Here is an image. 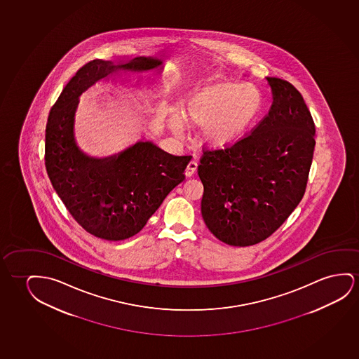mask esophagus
I'll return each mask as SVG.
<instances>
[{
    "mask_svg": "<svg viewBox=\"0 0 359 359\" xmlns=\"http://www.w3.org/2000/svg\"><path fill=\"white\" fill-rule=\"evenodd\" d=\"M198 162L196 160H192V161L189 162L187 165V168H186V176L191 177L194 175V172L197 171Z\"/></svg>",
    "mask_w": 359,
    "mask_h": 359,
    "instance_id": "esophagus-1",
    "label": "esophagus"
}]
</instances>
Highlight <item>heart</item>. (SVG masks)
<instances>
[{
	"label": "heart",
	"mask_w": 359,
	"mask_h": 359,
	"mask_svg": "<svg viewBox=\"0 0 359 359\" xmlns=\"http://www.w3.org/2000/svg\"><path fill=\"white\" fill-rule=\"evenodd\" d=\"M262 102V93L251 82L219 80L183 101L178 121L171 119L170 126L176 133L181 132L180 122L187 128L203 126V139L209 147H229L252 124Z\"/></svg>",
	"instance_id": "heart-1"
}]
</instances>
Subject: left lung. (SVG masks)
<instances>
[{
  "label": "left lung",
  "mask_w": 359,
  "mask_h": 359,
  "mask_svg": "<svg viewBox=\"0 0 359 359\" xmlns=\"http://www.w3.org/2000/svg\"><path fill=\"white\" fill-rule=\"evenodd\" d=\"M273 102L248 137L224 150L203 152L202 217L230 246H251L271 236L298 207L308 183L315 124L300 92L267 77Z\"/></svg>",
  "instance_id": "left-lung-1"
}]
</instances>
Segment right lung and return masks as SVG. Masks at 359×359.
Returning <instances> with one entry per match:
<instances>
[{
    "instance_id": "1",
    "label": "right lung",
    "mask_w": 359,
    "mask_h": 359,
    "mask_svg": "<svg viewBox=\"0 0 359 359\" xmlns=\"http://www.w3.org/2000/svg\"><path fill=\"white\" fill-rule=\"evenodd\" d=\"M161 59L96 60L82 66L51 108L46 129V167L51 184L87 233L108 241L132 238L147 225L167 194L184 180L192 156H175L151 142H135L111 156H88L75 139L79 97L113 75L161 70Z\"/></svg>"
}]
</instances>
